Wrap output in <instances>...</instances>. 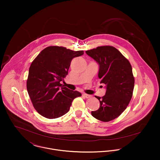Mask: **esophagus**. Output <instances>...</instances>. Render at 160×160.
I'll return each mask as SVG.
<instances>
[{
	"label": "esophagus",
	"instance_id": "esophagus-1",
	"mask_svg": "<svg viewBox=\"0 0 160 160\" xmlns=\"http://www.w3.org/2000/svg\"><path fill=\"white\" fill-rule=\"evenodd\" d=\"M82 95H83L84 97L87 98H90V97H91V95H88V94H86V93H83Z\"/></svg>",
	"mask_w": 160,
	"mask_h": 160
}]
</instances>
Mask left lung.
<instances>
[{
  "instance_id": "left-lung-1",
  "label": "left lung",
  "mask_w": 160,
  "mask_h": 160,
  "mask_svg": "<svg viewBox=\"0 0 160 160\" xmlns=\"http://www.w3.org/2000/svg\"><path fill=\"white\" fill-rule=\"evenodd\" d=\"M99 66L98 77L105 84V95L95 96L100 107L91 114L95 118L108 122L114 119L126 108L131 100L134 78L129 62L112 46H101L86 52Z\"/></svg>"
}]
</instances>
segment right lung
<instances>
[{"label": "right lung", "mask_w": 160, "mask_h": 160, "mask_svg": "<svg viewBox=\"0 0 160 160\" xmlns=\"http://www.w3.org/2000/svg\"><path fill=\"white\" fill-rule=\"evenodd\" d=\"M84 54L58 46L48 47L32 62L27 80V91L36 111L55 119L67 113L73 100L81 96L77 91L64 87L60 82L67 76L72 59Z\"/></svg>", "instance_id": "right-lung-1"}]
</instances>
